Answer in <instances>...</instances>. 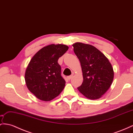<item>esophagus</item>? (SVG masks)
<instances>
[{
    "label": "esophagus",
    "mask_w": 133,
    "mask_h": 133,
    "mask_svg": "<svg viewBox=\"0 0 133 133\" xmlns=\"http://www.w3.org/2000/svg\"><path fill=\"white\" fill-rule=\"evenodd\" d=\"M72 77H73V75H70V76H68V77H67V79L70 80H71V79H72Z\"/></svg>",
    "instance_id": "1"
}]
</instances>
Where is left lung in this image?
Returning a JSON list of instances; mask_svg holds the SVG:
<instances>
[{"instance_id": "obj_1", "label": "left lung", "mask_w": 133, "mask_h": 133, "mask_svg": "<svg viewBox=\"0 0 133 133\" xmlns=\"http://www.w3.org/2000/svg\"><path fill=\"white\" fill-rule=\"evenodd\" d=\"M72 46L83 72V81L78 90L88 99H99L113 82L112 64L104 54L93 45L77 42Z\"/></svg>"}]
</instances>
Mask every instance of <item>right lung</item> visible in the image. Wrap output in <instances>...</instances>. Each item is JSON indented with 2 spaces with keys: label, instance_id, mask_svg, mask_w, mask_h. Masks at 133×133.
I'll list each match as a JSON object with an SVG mask.
<instances>
[{
  "label": "right lung",
  "instance_id": "1",
  "mask_svg": "<svg viewBox=\"0 0 133 133\" xmlns=\"http://www.w3.org/2000/svg\"><path fill=\"white\" fill-rule=\"evenodd\" d=\"M68 49L64 44H50L40 49L30 60L25 71V83L39 99L50 101L63 90L66 81L61 75L58 60Z\"/></svg>",
  "mask_w": 133,
  "mask_h": 133
}]
</instances>
